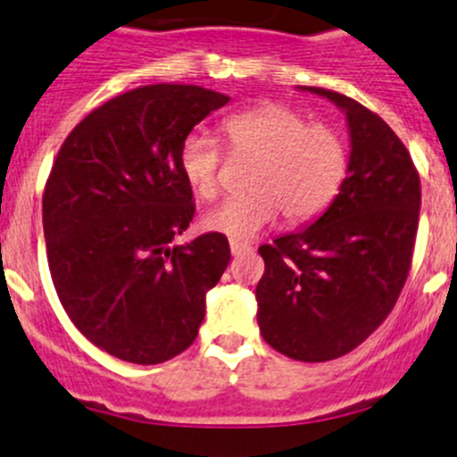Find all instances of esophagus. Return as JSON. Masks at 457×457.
Here are the masks:
<instances>
[{"instance_id": "34e87169", "label": "esophagus", "mask_w": 457, "mask_h": 457, "mask_svg": "<svg viewBox=\"0 0 457 457\" xmlns=\"http://www.w3.org/2000/svg\"><path fill=\"white\" fill-rule=\"evenodd\" d=\"M229 250H232V254L234 256H238V254H245V252H250L252 247L247 245V243H243V241H229Z\"/></svg>"}]
</instances>
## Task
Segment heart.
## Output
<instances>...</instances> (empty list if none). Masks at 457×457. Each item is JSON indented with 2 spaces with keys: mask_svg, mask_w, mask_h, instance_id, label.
<instances>
[{
  "mask_svg": "<svg viewBox=\"0 0 457 457\" xmlns=\"http://www.w3.org/2000/svg\"><path fill=\"white\" fill-rule=\"evenodd\" d=\"M234 154L259 158L250 176L252 192L228 198L207 212V229L232 238H252L283 212L292 225L308 223L330 207L346 179V145L330 125L310 122L286 104H261L225 122ZM180 170L203 201L223 189V147L203 131L180 145Z\"/></svg>",
  "mask_w": 457,
  "mask_h": 457,
  "instance_id": "b5f03b06",
  "label": "heart"
}]
</instances>
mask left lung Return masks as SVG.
Returning <instances> with one entry per match:
<instances>
[{
	"instance_id": "1",
	"label": "left lung",
	"mask_w": 457,
	"mask_h": 457,
	"mask_svg": "<svg viewBox=\"0 0 457 457\" xmlns=\"http://www.w3.org/2000/svg\"><path fill=\"white\" fill-rule=\"evenodd\" d=\"M346 111L348 176L310 228L261 245L256 286L263 339L296 361L355 351L395 308L418 237L422 187L409 149L357 100L310 87Z\"/></svg>"
}]
</instances>
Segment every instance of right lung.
Returning a JSON list of instances; mask_svg holds the SVG:
<instances>
[{
    "label": "right lung",
    "instance_id": "obj_1",
    "mask_svg": "<svg viewBox=\"0 0 457 457\" xmlns=\"http://www.w3.org/2000/svg\"><path fill=\"white\" fill-rule=\"evenodd\" d=\"M228 102L198 84L131 88L57 152L42 196L53 286L73 326L118 360L149 366L187 351L228 268L220 232L171 245L196 212L180 145Z\"/></svg>",
    "mask_w": 457,
    "mask_h": 457
}]
</instances>
